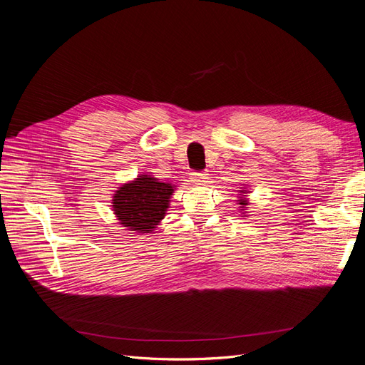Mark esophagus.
<instances>
[{
    "instance_id": "esophagus-1",
    "label": "esophagus",
    "mask_w": 365,
    "mask_h": 365,
    "mask_svg": "<svg viewBox=\"0 0 365 365\" xmlns=\"http://www.w3.org/2000/svg\"><path fill=\"white\" fill-rule=\"evenodd\" d=\"M192 181L197 184L208 182V173L207 172H193L192 173Z\"/></svg>"
}]
</instances>
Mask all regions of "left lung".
<instances>
[{
    "instance_id": "8db88e82",
    "label": "left lung",
    "mask_w": 365,
    "mask_h": 365,
    "mask_svg": "<svg viewBox=\"0 0 365 365\" xmlns=\"http://www.w3.org/2000/svg\"><path fill=\"white\" fill-rule=\"evenodd\" d=\"M241 193H247V192H245V190H241ZM238 203L241 205V207H240V208H241V211H244V210H245V207L249 205V202H247V199H245V195H242V196H241V199L238 200Z\"/></svg>"
}]
</instances>
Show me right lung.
I'll return each instance as SVG.
<instances>
[{"mask_svg": "<svg viewBox=\"0 0 365 365\" xmlns=\"http://www.w3.org/2000/svg\"><path fill=\"white\" fill-rule=\"evenodd\" d=\"M175 185L160 182L151 175H139L115 192L112 208L127 230L151 233L163 220Z\"/></svg>", "mask_w": 365, "mask_h": 365, "instance_id": "right-lung-1", "label": "right lung"}]
</instances>
